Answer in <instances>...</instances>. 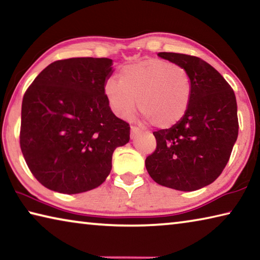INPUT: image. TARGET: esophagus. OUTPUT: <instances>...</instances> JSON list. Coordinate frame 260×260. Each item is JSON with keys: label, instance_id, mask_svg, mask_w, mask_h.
Instances as JSON below:
<instances>
[{"label": "esophagus", "instance_id": "1", "mask_svg": "<svg viewBox=\"0 0 260 260\" xmlns=\"http://www.w3.org/2000/svg\"><path fill=\"white\" fill-rule=\"evenodd\" d=\"M140 132H141V129L139 128V127H136V126H132V127H131V138H132V139H134L135 136L140 133Z\"/></svg>", "mask_w": 260, "mask_h": 260}]
</instances>
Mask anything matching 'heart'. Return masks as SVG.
Here are the masks:
<instances>
[{"instance_id": "obj_1", "label": "heart", "mask_w": 260, "mask_h": 260, "mask_svg": "<svg viewBox=\"0 0 260 260\" xmlns=\"http://www.w3.org/2000/svg\"><path fill=\"white\" fill-rule=\"evenodd\" d=\"M191 79L178 64L149 58L125 65L118 82L109 79L104 95L118 117L128 119L136 109L157 128H170L182 119L191 100Z\"/></svg>"}]
</instances>
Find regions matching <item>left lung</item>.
I'll use <instances>...</instances> for the list:
<instances>
[{"label": "left lung", "mask_w": 260, "mask_h": 260, "mask_svg": "<svg viewBox=\"0 0 260 260\" xmlns=\"http://www.w3.org/2000/svg\"><path fill=\"white\" fill-rule=\"evenodd\" d=\"M191 79L188 111L177 125L153 132L157 147L146 159L153 181L182 191L212 183L225 169L239 134L234 90L217 70L196 56L158 52Z\"/></svg>", "instance_id": "1"}]
</instances>
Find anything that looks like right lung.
Masks as SVG:
<instances>
[{"instance_id": "add662e5", "label": "right lung", "mask_w": 260, "mask_h": 260, "mask_svg": "<svg viewBox=\"0 0 260 260\" xmlns=\"http://www.w3.org/2000/svg\"><path fill=\"white\" fill-rule=\"evenodd\" d=\"M112 59L56 60L25 91L19 142L42 186L79 193L102 184L112 153L129 141V124L116 117L104 95Z\"/></svg>"}]
</instances>
